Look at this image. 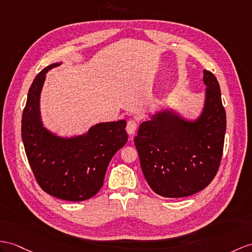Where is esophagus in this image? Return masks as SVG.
I'll use <instances>...</instances> for the list:
<instances>
[{"instance_id":"esophagus-1","label":"esophagus","mask_w":252,"mask_h":252,"mask_svg":"<svg viewBox=\"0 0 252 252\" xmlns=\"http://www.w3.org/2000/svg\"><path fill=\"white\" fill-rule=\"evenodd\" d=\"M137 127H138V123L137 121L134 120H129L127 122V126H126V130L129 134H133L137 130Z\"/></svg>"}]
</instances>
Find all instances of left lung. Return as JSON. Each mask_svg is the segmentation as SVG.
Segmentation results:
<instances>
[{
  "mask_svg": "<svg viewBox=\"0 0 252 252\" xmlns=\"http://www.w3.org/2000/svg\"><path fill=\"white\" fill-rule=\"evenodd\" d=\"M204 106L194 120L164 109L141 123L134 145L141 169L154 192L183 198L201 191L216 175L221 161L225 111L219 83L204 70Z\"/></svg>",
  "mask_w": 252,
  "mask_h": 252,
  "instance_id": "1",
  "label": "left lung"
}]
</instances>
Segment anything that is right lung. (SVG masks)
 Returning a JSON list of instances; mask_svg holds the SVG:
<instances>
[{"label": "right lung", "mask_w": 252, "mask_h": 252, "mask_svg": "<svg viewBox=\"0 0 252 252\" xmlns=\"http://www.w3.org/2000/svg\"><path fill=\"white\" fill-rule=\"evenodd\" d=\"M61 64L49 65L35 77L22 113L21 136L41 189L58 199L84 201L99 191L110 160L126 144V121L98 123L88 132L70 138L48 130L41 121L40 93L46 73Z\"/></svg>", "instance_id": "right-lung-1"}]
</instances>
